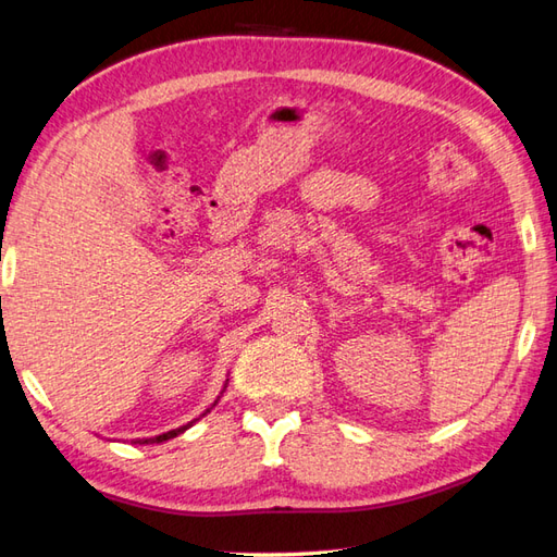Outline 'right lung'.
<instances>
[{"label":"right lung","mask_w":557,"mask_h":557,"mask_svg":"<svg viewBox=\"0 0 557 557\" xmlns=\"http://www.w3.org/2000/svg\"><path fill=\"white\" fill-rule=\"evenodd\" d=\"M225 392V389H223ZM220 398V396H218ZM218 398H215V404H218ZM213 404V406H215ZM211 406V408H213ZM211 408L209 410H206V412H211ZM206 412H203V416H206ZM199 420V418H197ZM197 420H191V422H187V424H183V426H177V430H171V432H165V434H159V436H149V438H135V442L133 444H161V442H168V438H173V436H177V434H183L185 430H189V426L194 424V422H197Z\"/></svg>","instance_id":"1"}]
</instances>
